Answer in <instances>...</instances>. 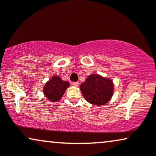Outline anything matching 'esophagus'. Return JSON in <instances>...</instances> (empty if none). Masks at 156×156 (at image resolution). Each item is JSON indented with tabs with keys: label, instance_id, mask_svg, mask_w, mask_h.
Listing matches in <instances>:
<instances>
[{
	"label": "esophagus",
	"instance_id": "obj_1",
	"mask_svg": "<svg viewBox=\"0 0 156 156\" xmlns=\"http://www.w3.org/2000/svg\"><path fill=\"white\" fill-rule=\"evenodd\" d=\"M72 84H73V85L75 86V87H78L79 84H80V83H79L78 82H74L72 83Z\"/></svg>",
	"mask_w": 156,
	"mask_h": 156
}]
</instances>
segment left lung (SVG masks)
I'll use <instances>...</instances> for the list:
<instances>
[{"mask_svg": "<svg viewBox=\"0 0 156 156\" xmlns=\"http://www.w3.org/2000/svg\"><path fill=\"white\" fill-rule=\"evenodd\" d=\"M80 89L90 104L101 106L110 102L114 93V83L110 78L92 74L81 84Z\"/></svg>", "mask_w": 156, "mask_h": 156, "instance_id": "1", "label": "left lung"}]
</instances>
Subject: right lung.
I'll return each instance as SVG.
<instances>
[{"label":"right lung","mask_w":156,"mask_h":156,"mask_svg":"<svg viewBox=\"0 0 156 156\" xmlns=\"http://www.w3.org/2000/svg\"><path fill=\"white\" fill-rule=\"evenodd\" d=\"M69 86L70 83L67 81L62 80L58 76L54 75L46 82L43 87V92L49 102H56L61 100Z\"/></svg>","instance_id":"1"}]
</instances>
